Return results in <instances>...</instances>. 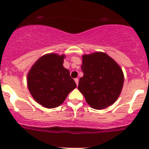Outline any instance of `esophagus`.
Here are the masks:
<instances>
[{"label":"esophagus","instance_id":"esophagus-1","mask_svg":"<svg viewBox=\"0 0 149 149\" xmlns=\"http://www.w3.org/2000/svg\"><path fill=\"white\" fill-rule=\"evenodd\" d=\"M74 81H75V82H76V85H77V86H78V81H78V78H75V80H74Z\"/></svg>","mask_w":149,"mask_h":149}]
</instances>
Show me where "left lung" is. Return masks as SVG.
I'll return each mask as SVG.
<instances>
[{
    "mask_svg": "<svg viewBox=\"0 0 149 149\" xmlns=\"http://www.w3.org/2000/svg\"><path fill=\"white\" fill-rule=\"evenodd\" d=\"M78 91L92 108H106L117 100L123 88L124 73L112 58L97 52L82 56Z\"/></svg>",
    "mask_w": 149,
    "mask_h": 149,
    "instance_id": "left-lung-1",
    "label": "left lung"
}]
</instances>
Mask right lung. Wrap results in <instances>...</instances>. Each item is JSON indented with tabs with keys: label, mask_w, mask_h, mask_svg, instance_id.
I'll use <instances>...</instances> for the list:
<instances>
[{
	"label": "right lung",
	"mask_w": 149,
	"mask_h": 149,
	"mask_svg": "<svg viewBox=\"0 0 149 149\" xmlns=\"http://www.w3.org/2000/svg\"><path fill=\"white\" fill-rule=\"evenodd\" d=\"M64 54H47L31 67L27 87L35 100L46 108L61 105L68 93L76 88L70 72L63 66Z\"/></svg>",
	"instance_id": "add662e5"
}]
</instances>
